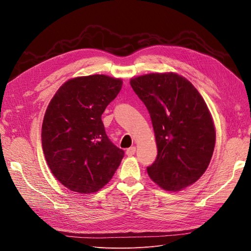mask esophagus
Returning <instances> with one entry per match:
<instances>
[{
    "label": "esophagus",
    "instance_id": "obj_1",
    "mask_svg": "<svg viewBox=\"0 0 251 251\" xmlns=\"http://www.w3.org/2000/svg\"><path fill=\"white\" fill-rule=\"evenodd\" d=\"M135 153H136V148H135V147L128 148V149L126 150V154L127 156H133V155H135Z\"/></svg>",
    "mask_w": 251,
    "mask_h": 251
}]
</instances>
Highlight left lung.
<instances>
[{
    "instance_id": "1",
    "label": "left lung",
    "mask_w": 251,
    "mask_h": 251,
    "mask_svg": "<svg viewBox=\"0 0 251 251\" xmlns=\"http://www.w3.org/2000/svg\"><path fill=\"white\" fill-rule=\"evenodd\" d=\"M146 104L158 154L148 174L165 191L178 192L198 180L214 153L216 131L206 103L191 81L177 73H151L132 78Z\"/></svg>"
}]
</instances>
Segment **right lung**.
I'll return each instance as SVG.
<instances>
[{
    "label": "right lung",
    "instance_id": "add662e5",
    "mask_svg": "<svg viewBox=\"0 0 251 251\" xmlns=\"http://www.w3.org/2000/svg\"><path fill=\"white\" fill-rule=\"evenodd\" d=\"M123 80L89 75L66 81L44 116L42 144L54 177L79 194L100 191L125 156L105 134L101 115L115 100Z\"/></svg>",
    "mask_w": 251,
    "mask_h": 251
}]
</instances>
